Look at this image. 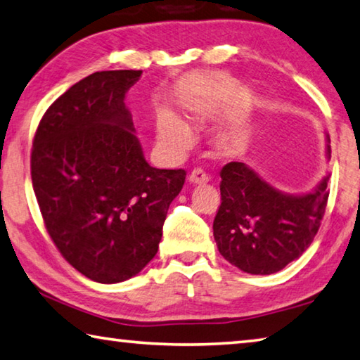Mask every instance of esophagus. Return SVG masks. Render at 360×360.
Segmentation results:
<instances>
[{
    "label": "esophagus",
    "mask_w": 360,
    "mask_h": 360,
    "mask_svg": "<svg viewBox=\"0 0 360 360\" xmlns=\"http://www.w3.org/2000/svg\"><path fill=\"white\" fill-rule=\"evenodd\" d=\"M208 181V174H206L202 168H195L193 172L188 174V182H192V184H206Z\"/></svg>",
    "instance_id": "esophagus-1"
}]
</instances>
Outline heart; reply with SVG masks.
I'll return each mask as SVG.
<instances>
[{
	"mask_svg": "<svg viewBox=\"0 0 360 360\" xmlns=\"http://www.w3.org/2000/svg\"><path fill=\"white\" fill-rule=\"evenodd\" d=\"M157 139L163 149L174 154V152H179L187 148V144L192 139V133L188 125L184 120L179 119L178 115L169 111H163L160 117H158ZM225 143H236V136H227L225 138Z\"/></svg>",
	"mask_w": 360,
	"mask_h": 360,
	"instance_id": "b5f03b06",
	"label": "heart"
}]
</instances>
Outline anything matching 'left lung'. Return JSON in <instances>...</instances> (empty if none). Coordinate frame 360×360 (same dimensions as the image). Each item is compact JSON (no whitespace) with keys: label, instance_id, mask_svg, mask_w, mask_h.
<instances>
[{"label":"left lung","instance_id":"8db88e82","mask_svg":"<svg viewBox=\"0 0 360 360\" xmlns=\"http://www.w3.org/2000/svg\"><path fill=\"white\" fill-rule=\"evenodd\" d=\"M221 179L222 202L212 230L219 252L231 265L251 275H271L311 245L326 212L328 174L300 195L278 191L243 162L227 163Z\"/></svg>","mask_w":360,"mask_h":360}]
</instances>
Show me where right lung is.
I'll return each mask as SVG.
<instances>
[{"label":"right lung","instance_id":"1","mask_svg":"<svg viewBox=\"0 0 360 360\" xmlns=\"http://www.w3.org/2000/svg\"><path fill=\"white\" fill-rule=\"evenodd\" d=\"M143 71H98L52 103L36 130L32 181L47 233L79 273L114 284L154 259L184 169L146 162L125 94Z\"/></svg>","mask_w":360,"mask_h":360}]
</instances>
